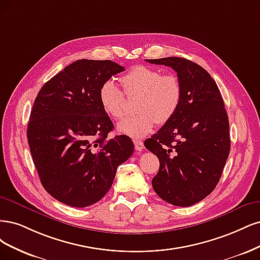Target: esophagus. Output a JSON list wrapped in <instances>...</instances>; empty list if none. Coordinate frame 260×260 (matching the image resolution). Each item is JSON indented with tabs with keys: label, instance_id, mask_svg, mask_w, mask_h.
Here are the masks:
<instances>
[{
	"label": "esophagus",
	"instance_id": "34e87169",
	"mask_svg": "<svg viewBox=\"0 0 260 260\" xmlns=\"http://www.w3.org/2000/svg\"><path fill=\"white\" fill-rule=\"evenodd\" d=\"M134 145H135V149H136V151H138V152H141L142 150H144V148H145L144 142L140 141V140H135V141H134Z\"/></svg>",
	"mask_w": 260,
	"mask_h": 260
}]
</instances>
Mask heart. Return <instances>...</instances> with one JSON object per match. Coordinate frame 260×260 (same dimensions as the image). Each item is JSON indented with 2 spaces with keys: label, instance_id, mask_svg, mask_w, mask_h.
Masks as SVG:
<instances>
[{
  "label": "heart",
  "instance_id": "heart-1",
  "mask_svg": "<svg viewBox=\"0 0 260 260\" xmlns=\"http://www.w3.org/2000/svg\"><path fill=\"white\" fill-rule=\"evenodd\" d=\"M126 96H138L137 114L127 116L118 124V131L135 139L144 138L156 122H169L180 106L182 86L178 77L162 74L151 67L136 66L121 78ZM124 94L112 81H107L99 89V103L106 114L114 120L124 115Z\"/></svg>",
  "mask_w": 260,
  "mask_h": 260
}]
</instances>
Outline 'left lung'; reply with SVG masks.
I'll return each mask as SVG.
<instances>
[{
	"mask_svg": "<svg viewBox=\"0 0 260 260\" xmlns=\"http://www.w3.org/2000/svg\"><path fill=\"white\" fill-rule=\"evenodd\" d=\"M146 61L171 67L182 86L177 112L145 141L160 161L152 187L167 203L191 206L211 193L221 177L231 145L228 114L218 86L198 63L180 57Z\"/></svg>",
	"mask_w": 260,
	"mask_h": 260,
	"instance_id": "left-lung-1",
	"label": "left lung"
}]
</instances>
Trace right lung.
<instances>
[{
  "instance_id": "add662e5",
  "label": "right lung",
  "mask_w": 260,
  "mask_h": 260,
  "mask_svg": "<svg viewBox=\"0 0 260 260\" xmlns=\"http://www.w3.org/2000/svg\"><path fill=\"white\" fill-rule=\"evenodd\" d=\"M124 67L111 60L79 59L39 91L27 136L42 186L72 207H86L110 190L116 169L129 158L134 144L113 129L99 103V89Z\"/></svg>"
}]
</instances>
